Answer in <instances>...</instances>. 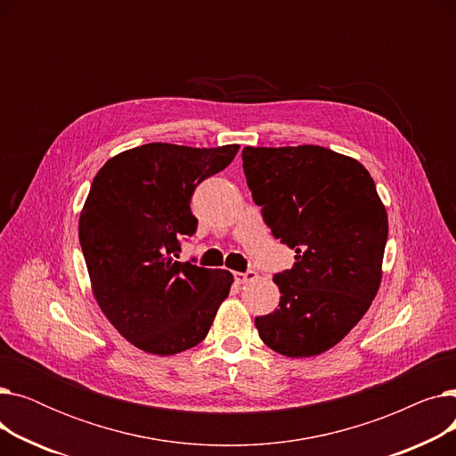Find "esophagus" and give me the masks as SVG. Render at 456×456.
Masks as SVG:
<instances>
[{"mask_svg": "<svg viewBox=\"0 0 456 456\" xmlns=\"http://www.w3.org/2000/svg\"><path fill=\"white\" fill-rule=\"evenodd\" d=\"M256 277V272L255 270H248V272H236L234 273V279L238 284H244V282H249Z\"/></svg>", "mask_w": 456, "mask_h": 456, "instance_id": "esophagus-1", "label": "esophagus"}]
</instances>
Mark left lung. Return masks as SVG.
I'll list each match as a JSON object with an SVG mask.
<instances>
[{
  "label": "left lung",
  "instance_id": "obj_1",
  "mask_svg": "<svg viewBox=\"0 0 456 456\" xmlns=\"http://www.w3.org/2000/svg\"><path fill=\"white\" fill-rule=\"evenodd\" d=\"M244 174L272 234L296 251L273 275L279 308L255 318L284 356H314L361 322L380 284L388 216L366 167L320 146L244 148Z\"/></svg>",
  "mask_w": 456,
  "mask_h": 456
}]
</instances>
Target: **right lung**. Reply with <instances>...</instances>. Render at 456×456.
I'll return each mask as SVG.
<instances>
[{
  "label": "right lung",
  "instance_id": "add662e5",
  "mask_svg": "<svg viewBox=\"0 0 456 456\" xmlns=\"http://www.w3.org/2000/svg\"><path fill=\"white\" fill-rule=\"evenodd\" d=\"M236 143H146L105 162L79 218V242L103 314L134 347L175 354L198 346L229 296L227 270L179 262L198 229L196 186L232 162Z\"/></svg>",
  "mask_w": 456,
  "mask_h": 456
}]
</instances>
